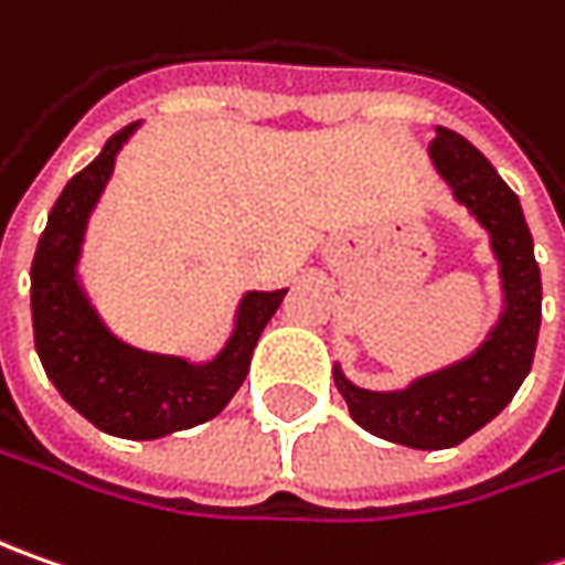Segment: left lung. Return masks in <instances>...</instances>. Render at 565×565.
Masks as SVG:
<instances>
[{"instance_id": "left-lung-1", "label": "left lung", "mask_w": 565, "mask_h": 565, "mask_svg": "<svg viewBox=\"0 0 565 565\" xmlns=\"http://www.w3.org/2000/svg\"><path fill=\"white\" fill-rule=\"evenodd\" d=\"M427 157L452 198L488 228L500 264V317L471 355L415 377L405 390L355 386L339 364L333 380L349 415L367 434L412 449H449L497 418L529 377L541 330V270L522 204L488 157L444 125H437Z\"/></svg>"}]
</instances>
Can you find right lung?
Instances as JSON below:
<instances>
[{"mask_svg": "<svg viewBox=\"0 0 565 565\" xmlns=\"http://www.w3.org/2000/svg\"><path fill=\"white\" fill-rule=\"evenodd\" d=\"M138 125H125L103 143L97 160L77 172L50 210L33 254L31 315L36 355L62 399L103 434L157 440L210 422L226 408L248 377L257 339L289 289L242 295L226 345L201 364L135 349L103 323L81 286L77 264L90 213Z\"/></svg>", "mask_w": 565, "mask_h": 565, "instance_id": "add662e5", "label": "right lung"}]
</instances>
